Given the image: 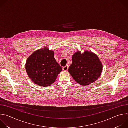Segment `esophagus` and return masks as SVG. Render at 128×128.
<instances>
[{
	"instance_id": "34e87169",
	"label": "esophagus",
	"mask_w": 128,
	"mask_h": 128,
	"mask_svg": "<svg viewBox=\"0 0 128 128\" xmlns=\"http://www.w3.org/2000/svg\"><path fill=\"white\" fill-rule=\"evenodd\" d=\"M68 67H69V66H68V65H66L65 66L63 67L62 68V69H63V70L64 71H67V70H68Z\"/></svg>"
}]
</instances>
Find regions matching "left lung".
I'll return each instance as SVG.
<instances>
[{
	"label": "left lung",
	"mask_w": 128,
	"mask_h": 128,
	"mask_svg": "<svg viewBox=\"0 0 128 128\" xmlns=\"http://www.w3.org/2000/svg\"><path fill=\"white\" fill-rule=\"evenodd\" d=\"M72 64L68 72L75 81L81 86L94 82L100 76L103 66L98 56L93 52L78 50L72 55Z\"/></svg>",
	"instance_id": "left-lung-1"
}]
</instances>
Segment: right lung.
<instances>
[{
  "label": "right lung",
  "instance_id": "add662e5",
  "mask_svg": "<svg viewBox=\"0 0 128 128\" xmlns=\"http://www.w3.org/2000/svg\"><path fill=\"white\" fill-rule=\"evenodd\" d=\"M25 68L35 84L44 87L53 84L62 70L54 58V52L46 48L33 52L27 59Z\"/></svg>",
  "mask_w": 128,
  "mask_h": 128
}]
</instances>
